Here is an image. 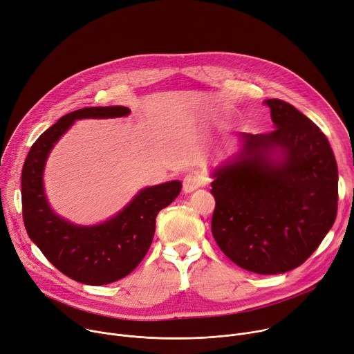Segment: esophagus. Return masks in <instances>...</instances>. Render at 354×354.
Returning <instances> with one entry per match:
<instances>
[{
  "label": "esophagus",
  "mask_w": 354,
  "mask_h": 354,
  "mask_svg": "<svg viewBox=\"0 0 354 354\" xmlns=\"http://www.w3.org/2000/svg\"><path fill=\"white\" fill-rule=\"evenodd\" d=\"M203 183H204V180L201 178V176H198L197 173H189L183 180V191L185 194H189L197 188H200L203 185Z\"/></svg>",
  "instance_id": "obj_1"
}]
</instances>
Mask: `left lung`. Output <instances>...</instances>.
Returning <instances> with one entry per match:
<instances>
[{
	"mask_svg": "<svg viewBox=\"0 0 354 354\" xmlns=\"http://www.w3.org/2000/svg\"><path fill=\"white\" fill-rule=\"evenodd\" d=\"M276 131L239 133L212 169V234L239 267L281 274L318 249L337 211V165L326 136L294 105L270 98Z\"/></svg>",
	"mask_w": 354,
	"mask_h": 354,
	"instance_id": "left-lung-1",
	"label": "left lung"
}]
</instances>
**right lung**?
Returning <instances> with one entry per match:
<instances>
[{"mask_svg": "<svg viewBox=\"0 0 354 354\" xmlns=\"http://www.w3.org/2000/svg\"><path fill=\"white\" fill-rule=\"evenodd\" d=\"M129 113L127 106L109 105L62 116L33 143L22 169V212L29 238L57 270L78 283L104 286L132 272L151 245L157 214L177 198L183 187L178 180L145 187L120 212L95 225H78L53 211L44 176L55 145L78 120Z\"/></svg>", "mask_w": 354, "mask_h": 354, "instance_id": "obj_1", "label": "right lung"}]
</instances>
